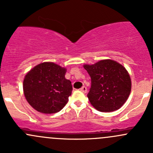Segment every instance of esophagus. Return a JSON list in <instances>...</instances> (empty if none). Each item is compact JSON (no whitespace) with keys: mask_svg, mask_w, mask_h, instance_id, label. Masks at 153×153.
<instances>
[{"mask_svg":"<svg viewBox=\"0 0 153 153\" xmlns=\"http://www.w3.org/2000/svg\"><path fill=\"white\" fill-rule=\"evenodd\" d=\"M81 91L82 92H84V93H86V92H87V89H86V86H82V87L81 88Z\"/></svg>","mask_w":153,"mask_h":153,"instance_id":"1","label":"esophagus"}]
</instances>
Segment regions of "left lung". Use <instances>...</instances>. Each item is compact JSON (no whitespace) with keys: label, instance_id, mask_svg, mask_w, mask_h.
<instances>
[{"label":"left lung","instance_id":"left-lung-1","mask_svg":"<svg viewBox=\"0 0 153 153\" xmlns=\"http://www.w3.org/2000/svg\"><path fill=\"white\" fill-rule=\"evenodd\" d=\"M84 69L91 78L87 97L93 107L100 112H109L120 109L131 92L130 76L119 63L110 59L101 60Z\"/></svg>","mask_w":153,"mask_h":153}]
</instances>
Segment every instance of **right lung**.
<instances>
[{
	"label": "right lung",
	"mask_w": 153,
	"mask_h": 153,
	"mask_svg": "<svg viewBox=\"0 0 153 153\" xmlns=\"http://www.w3.org/2000/svg\"><path fill=\"white\" fill-rule=\"evenodd\" d=\"M66 68L52 62L38 64L27 73L23 83L25 98L35 110L45 114L61 111L72 94Z\"/></svg>",
	"instance_id": "obj_1"
}]
</instances>
